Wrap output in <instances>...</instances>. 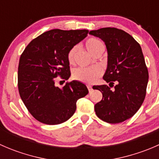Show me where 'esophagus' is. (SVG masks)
Masks as SVG:
<instances>
[{
    "label": "esophagus",
    "mask_w": 159,
    "mask_h": 159,
    "mask_svg": "<svg viewBox=\"0 0 159 159\" xmlns=\"http://www.w3.org/2000/svg\"><path fill=\"white\" fill-rule=\"evenodd\" d=\"M87 87H88V89H89V92H91V91H92V87H91V85H89V84H88L87 85Z\"/></svg>",
    "instance_id": "1"
}]
</instances>
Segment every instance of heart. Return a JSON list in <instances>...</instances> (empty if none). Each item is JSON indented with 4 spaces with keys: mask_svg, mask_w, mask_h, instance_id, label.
Returning <instances> with one entry per match:
<instances>
[{
    "mask_svg": "<svg viewBox=\"0 0 159 159\" xmlns=\"http://www.w3.org/2000/svg\"><path fill=\"white\" fill-rule=\"evenodd\" d=\"M85 47L91 54H94L99 49L103 48L104 46L99 40L96 38H90L85 42ZM77 51H78L77 46H74L68 51V61L70 64H72L75 61V57ZM102 73L103 70L99 66L89 67V68L79 67L74 69L72 72V77L77 81H80L87 84H92L95 82L96 80L102 75Z\"/></svg>",
    "mask_w": 159,
    "mask_h": 159,
    "instance_id": "obj_1",
    "label": "heart"
}]
</instances>
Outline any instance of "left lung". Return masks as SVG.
Masks as SVG:
<instances>
[{
    "instance_id": "8db88e82",
    "label": "left lung",
    "mask_w": 159,
    "mask_h": 159,
    "mask_svg": "<svg viewBox=\"0 0 159 159\" xmlns=\"http://www.w3.org/2000/svg\"><path fill=\"white\" fill-rule=\"evenodd\" d=\"M90 34L101 38L108 51V67L103 79L109 86L98 85L102 93L101 102L94 105L100 119L111 124L122 122L131 118L145 100L148 71L141 46L123 30L103 28L91 30Z\"/></svg>"
}]
</instances>
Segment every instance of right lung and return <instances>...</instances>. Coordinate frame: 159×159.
<instances>
[{
    "instance_id": "right-lung-1",
    "label": "right lung",
    "mask_w": 159,
    "mask_h": 159,
    "mask_svg": "<svg viewBox=\"0 0 159 159\" xmlns=\"http://www.w3.org/2000/svg\"><path fill=\"white\" fill-rule=\"evenodd\" d=\"M89 34L88 30L53 29L32 40L19 60L17 85L20 98L32 116L46 125L68 120L76 102L89 93L85 84L67 82L55 86L56 78L68 80L70 75L68 53Z\"/></svg>"
}]
</instances>
